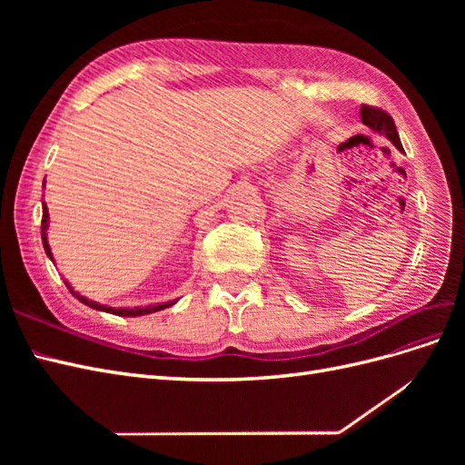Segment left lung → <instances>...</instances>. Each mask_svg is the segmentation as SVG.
<instances>
[{"label":"left lung","instance_id":"left-lung-1","mask_svg":"<svg viewBox=\"0 0 465 465\" xmlns=\"http://www.w3.org/2000/svg\"><path fill=\"white\" fill-rule=\"evenodd\" d=\"M361 120L374 134L386 135L390 142L396 145L398 151H403V145L400 142V135H398V130H396V124H393V120H391V116L388 114V112L362 104L361 106Z\"/></svg>","mask_w":465,"mask_h":465}]
</instances>
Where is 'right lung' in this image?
<instances>
[{"mask_svg": "<svg viewBox=\"0 0 465 465\" xmlns=\"http://www.w3.org/2000/svg\"><path fill=\"white\" fill-rule=\"evenodd\" d=\"M45 184H46V180L42 182V188H45ZM48 224H50L48 205H46V202H42V244H45L46 256L54 262L52 248H50V244H48ZM64 283H65V287L69 289V292H72L74 297H75L79 302L87 304L89 308H94V311L108 312V314H114V316H128V318H135V316H143V314H153V312L164 311V308H168V306H173V304H176V302H178V299H174V301L157 302V304H147V306H134V308H122V306H120V308H116V306L101 304V302H96V301H91V299H87V297H83V294H79L72 285H69V281H67V279H64Z\"/></svg>", "mask_w": 465, "mask_h": 465, "instance_id": "obj_1", "label": "right lung"}]
</instances>
